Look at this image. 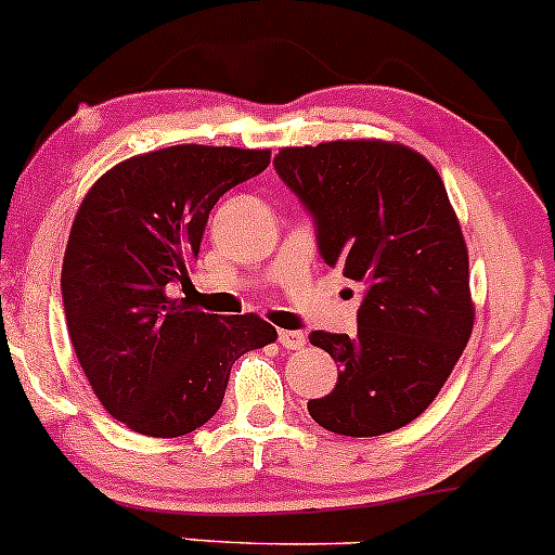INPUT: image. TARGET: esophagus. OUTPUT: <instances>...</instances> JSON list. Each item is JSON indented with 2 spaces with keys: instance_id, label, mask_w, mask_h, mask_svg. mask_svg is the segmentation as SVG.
Masks as SVG:
<instances>
[{
  "instance_id": "obj_1",
  "label": "esophagus",
  "mask_w": 555,
  "mask_h": 555,
  "mask_svg": "<svg viewBox=\"0 0 555 555\" xmlns=\"http://www.w3.org/2000/svg\"><path fill=\"white\" fill-rule=\"evenodd\" d=\"M278 341L283 345V350H301L307 345L305 331H280Z\"/></svg>"
}]
</instances>
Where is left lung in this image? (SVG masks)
Masks as SVG:
<instances>
[{"instance_id":"obj_1","label":"left lung","mask_w":555,"mask_h":555,"mask_svg":"<svg viewBox=\"0 0 555 555\" xmlns=\"http://www.w3.org/2000/svg\"><path fill=\"white\" fill-rule=\"evenodd\" d=\"M275 170L312 216L325 264L363 288L356 334H310L339 379L307 411L339 436L398 430L436 401L473 331L447 186L422 154L385 141L280 150Z\"/></svg>"}]
</instances>
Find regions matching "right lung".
Segmentation results:
<instances>
[{"mask_svg": "<svg viewBox=\"0 0 555 555\" xmlns=\"http://www.w3.org/2000/svg\"><path fill=\"white\" fill-rule=\"evenodd\" d=\"M267 165V150L168 146L119 163L79 205L61 272L68 336L104 409L141 436L203 427L232 363L278 339L259 315L224 320L173 299L214 205Z\"/></svg>", "mask_w": 555, "mask_h": 555, "instance_id": "add662e5", "label": "right lung"}]
</instances>
